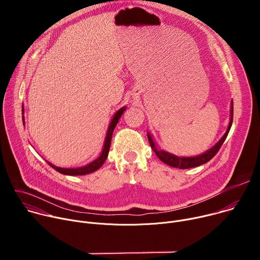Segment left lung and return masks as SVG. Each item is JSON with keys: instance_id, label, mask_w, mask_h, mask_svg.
I'll use <instances>...</instances> for the list:
<instances>
[{"instance_id": "1", "label": "left lung", "mask_w": 260, "mask_h": 260, "mask_svg": "<svg viewBox=\"0 0 260 260\" xmlns=\"http://www.w3.org/2000/svg\"><path fill=\"white\" fill-rule=\"evenodd\" d=\"M233 116H234V103L232 101V107H231V121H230V124H229V127L226 129V133L224 134V136L222 137L220 139V141L214 146L212 147L211 149H209L208 151L204 152L203 154L201 155H198V156H193V157H179V156H176L174 154H171L167 151H162V150H158L156 146H155V143L151 137V135L148 133L147 136H148V140H149V143H150V146L152 148V150L155 152V154L157 155V157L165 164H167L168 166L170 167H173V168H179V169H182V170H185V169H190V168H196V167H199L201 165H204L206 162H208L209 160H211L216 154L217 152L219 151L220 147L222 146V144L224 143L230 131H231V127H232V124H233Z\"/></svg>"}]
</instances>
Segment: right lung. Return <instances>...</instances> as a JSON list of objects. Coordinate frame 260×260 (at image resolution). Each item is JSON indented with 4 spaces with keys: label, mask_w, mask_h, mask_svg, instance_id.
Returning <instances> with one entry per match:
<instances>
[{
    "label": "right lung",
    "mask_w": 260,
    "mask_h": 260,
    "mask_svg": "<svg viewBox=\"0 0 260 260\" xmlns=\"http://www.w3.org/2000/svg\"><path fill=\"white\" fill-rule=\"evenodd\" d=\"M125 111V107L121 108L120 110H118L117 112L115 113L114 117L112 118V120H111L110 122V125H109V128H108V132H107V136H106V139H105V143H104V148H103V151L100 155L99 158H96L95 160H93L92 162L88 164L87 166L85 167H82V168H75V169H63V168H58V167H55L53 166L52 164L48 162V165L53 168L55 171H57L58 173L60 174H63V175H69V176H81V175H86V174H90L96 170H99L103 164L105 162L107 156H108V153H109V149H110V145H111V139H112V135H113V131L116 126V124L118 123L121 115L123 114V112ZM22 112H23V109H22ZM23 118V117H22Z\"/></svg>",
    "instance_id": "right-lung-1"
}]
</instances>
